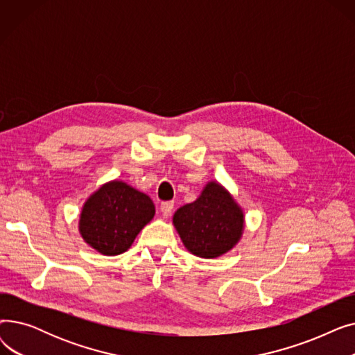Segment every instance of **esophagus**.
<instances>
[{
	"label": "esophagus",
	"instance_id": "esophagus-1",
	"mask_svg": "<svg viewBox=\"0 0 355 355\" xmlns=\"http://www.w3.org/2000/svg\"><path fill=\"white\" fill-rule=\"evenodd\" d=\"M173 210H174V202L173 201H164V202H161V211H162L164 216L171 214Z\"/></svg>",
	"mask_w": 355,
	"mask_h": 355
}]
</instances>
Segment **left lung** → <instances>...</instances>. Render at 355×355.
<instances>
[{
  "label": "left lung",
  "instance_id": "left-lung-1",
  "mask_svg": "<svg viewBox=\"0 0 355 355\" xmlns=\"http://www.w3.org/2000/svg\"><path fill=\"white\" fill-rule=\"evenodd\" d=\"M173 223L189 252L214 259L236 246L243 233L245 214L225 187L210 181L194 202L174 213Z\"/></svg>",
  "mask_w": 355,
  "mask_h": 355
}]
</instances>
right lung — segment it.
<instances>
[{
  "mask_svg": "<svg viewBox=\"0 0 355 355\" xmlns=\"http://www.w3.org/2000/svg\"><path fill=\"white\" fill-rule=\"evenodd\" d=\"M155 207L146 194L123 181H110L85 202L79 232L86 243L106 256L126 252L153 220Z\"/></svg>",
  "mask_w": 355,
  "mask_h": 355,
  "instance_id": "obj_1",
  "label": "right lung"
}]
</instances>
